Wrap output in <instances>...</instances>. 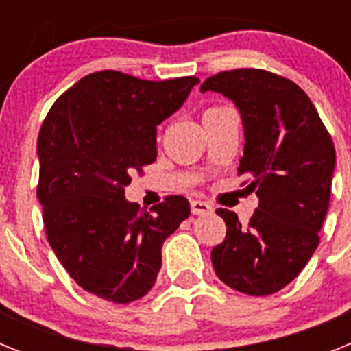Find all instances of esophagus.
Instances as JSON below:
<instances>
[{
	"mask_svg": "<svg viewBox=\"0 0 351 351\" xmlns=\"http://www.w3.org/2000/svg\"><path fill=\"white\" fill-rule=\"evenodd\" d=\"M191 213L209 214L213 213V207H210L209 202H204V200H191Z\"/></svg>",
	"mask_w": 351,
	"mask_h": 351,
	"instance_id": "1",
	"label": "esophagus"
}]
</instances>
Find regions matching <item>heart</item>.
Instances as JSON below:
<instances>
[{
    "label": "heart",
    "mask_w": 351,
    "mask_h": 351,
    "mask_svg": "<svg viewBox=\"0 0 351 351\" xmlns=\"http://www.w3.org/2000/svg\"><path fill=\"white\" fill-rule=\"evenodd\" d=\"M209 110H213V108H209ZM206 112H207V110H206Z\"/></svg>",
    "instance_id": "b5f03b06"
}]
</instances>
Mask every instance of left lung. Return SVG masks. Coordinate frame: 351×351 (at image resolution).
I'll list each match as a JSON object with an SVG mask.
<instances>
[{"label": "left lung", "instance_id": "left-lung-1", "mask_svg": "<svg viewBox=\"0 0 351 351\" xmlns=\"http://www.w3.org/2000/svg\"><path fill=\"white\" fill-rule=\"evenodd\" d=\"M200 91L219 93L239 108L244 128L239 173L253 179L260 200L246 226L232 210H216L226 237L210 251L214 272L246 295L276 293L295 280L320 243L336 169L332 138L309 96L271 71H221Z\"/></svg>", "mask_w": 351, "mask_h": 351}]
</instances>
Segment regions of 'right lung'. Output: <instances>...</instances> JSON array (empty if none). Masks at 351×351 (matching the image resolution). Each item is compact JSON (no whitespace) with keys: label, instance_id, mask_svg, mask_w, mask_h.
I'll return each mask as SVG.
<instances>
[{"label":"right lung","instance_id":"right-lung-1","mask_svg":"<svg viewBox=\"0 0 351 351\" xmlns=\"http://www.w3.org/2000/svg\"><path fill=\"white\" fill-rule=\"evenodd\" d=\"M198 82L96 71L54 101L40 128L36 195L47 241L75 283L100 299L144 297L165 239L190 216L184 197H167L147 213L126 200L125 188L135 170L154 163L156 126Z\"/></svg>","mask_w":351,"mask_h":351}]
</instances>
